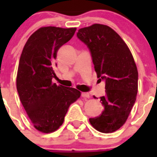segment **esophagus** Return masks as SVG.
<instances>
[{"label":"esophagus","instance_id":"obj_1","mask_svg":"<svg viewBox=\"0 0 157 157\" xmlns=\"http://www.w3.org/2000/svg\"><path fill=\"white\" fill-rule=\"evenodd\" d=\"M81 96L83 98H90V94H89L88 93H85V92L82 93Z\"/></svg>","mask_w":157,"mask_h":157}]
</instances>
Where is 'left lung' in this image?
I'll use <instances>...</instances> for the list:
<instances>
[{"instance_id": "obj_1", "label": "left lung", "mask_w": 157, "mask_h": 157, "mask_svg": "<svg viewBox=\"0 0 157 157\" xmlns=\"http://www.w3.org/2000/svg\"><path fill=\"white\" fill-rule=\"evenodd\" d=\"M77 37L87 45L98 78L105 82V94L100 98L105 109L90 123L101 133L114 132L127 121L136 101L138 73L132 54L121 37L106 25L79 29Z\"/></svg>"}]
</instances>
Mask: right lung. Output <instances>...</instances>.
Instances as JSON below:
<instances>
[{"label":"right lung","mask_w":157,"mask_h":157,"mask_svg":"<svg viewBox=\"0 0 157 157\" xmlns=\"http://www.w3.org/2000/svg\"><path fill=\"white\" fill-rule=\"evenodd\" d=\"M76 28L41 27L28 38L19 59L16 88L34 127L52 133L63 124L69 106L81 93L52 83L54 59L60 47L73 37Z\"/></svg>","instance_id":"1"}]
</instances>
